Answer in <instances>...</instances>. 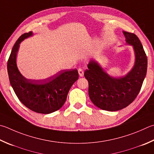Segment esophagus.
<instances>
[{
	"label": "esophagus",
	"instance_id": "obj_1",
	"mask_svg": "<svg viewBox=\"0 0 154 154\" xmlns=\"http://www.w3.org/2000/svg\"><path fill=\"white\" fill-rule=\"evenodd\" d=\"M78 72H79V75L80 77H83V75H84V71H83V70L82 69L79 68L78 69Z\"/></svg>",
	"mask_w": 154,
	"mask_h": 154
}]
</instances>
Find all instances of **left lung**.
I'll use <instances>...</instances> for the list:
<instances>
[{"label": "left lung", "instance_id": "left-lung-1", "mask_svg": "<svg viewBox=\"0 0 154 154\" xmlns=\"http://www.w3.org/2000/svg\"><path fill=\"white\" fill-rule=\"evenodd\" d=\"M126 41L135 53V64L125 77L109 76L96 62L88 64L84 76L89 83V96L97 107L108 111H117L127 107L137 96L145 77L147 58L140 40L135 33L123 32Z\"/></svg>", "mask_w": 154, "mask_h": 154}]
</instances>
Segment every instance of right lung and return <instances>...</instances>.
Here are the masks:
<instances>
[{"label":"right lung","instance_id":"right-lung-1","mask_svg":"<svg viewBox=\"0 0 154 154\" xmlns=\"http://www.w3.org/2000/svg\"><path fill=\"white\" fill-rule=\"evenodd\" d=\"M32 35V32L22 34L13 47L7 62L9 81L22 104L37 113L50 114L58 110L65 104L69 89L78 79L79 73L75 69L63 70L44 80L25 78L17 67V52L19 44Z\"/></svg>","mask_w":154,"mask_h":154}]
</instances>
